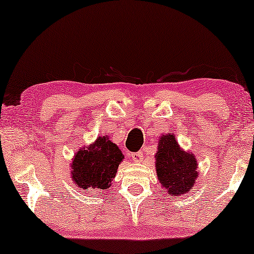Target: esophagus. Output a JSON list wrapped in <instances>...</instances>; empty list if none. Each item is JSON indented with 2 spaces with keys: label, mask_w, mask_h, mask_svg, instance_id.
<instances>
[{
  "label": "esophagus",
  "mask_w": 254,
  "mask_h": 254,
  "mask_svg": "<svg viewBox=\"0 0 254 254\" xmlns=\"http://www.w3.org/2000/svg\"><path fill=\"white\" fill-rule=\"evenodd\" d=\"M131 159H133L134 163H140L142 162V159H143V154H142L141 151L133 152V154H131Z\"/></svg>",
  "instance_id": "obj_1"
}]
</instances>
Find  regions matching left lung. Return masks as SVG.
<instances>
[{
    "mask_svg": "<svg viewBox=\"0 0 254 254\" xmlns=\"http://www.w3.org/2000/svg\"><path fill=\"white\" fill-rule=\"evenodd\" d=\"M155 155L157 179L170 196L189 193L199 177V164L193 152L184 150L170 131L162 134Z\"/></svg>",
    "mask_w": 254,
    "mask_h": 254,
    "instance_id": "left-lung-1",
    "label": "left lung"
}]
</instances>
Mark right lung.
<instances>
[{"instance_id":"add662e5","label":"right lung","mask_w":254,"mask_h":254,"mask_svg":"<svg viewBox=\"0 0 254 254\" xmlns=\"http://www.w3.org/2000/svg\"><path fill=\"white\" fill-rule=\"evenodd\" d=\"M125 156L110 137L98 136L88 147L79 148L72 156L70 176L77 189L102 193L110 189Z\"/></svg>"}]
</instances>
